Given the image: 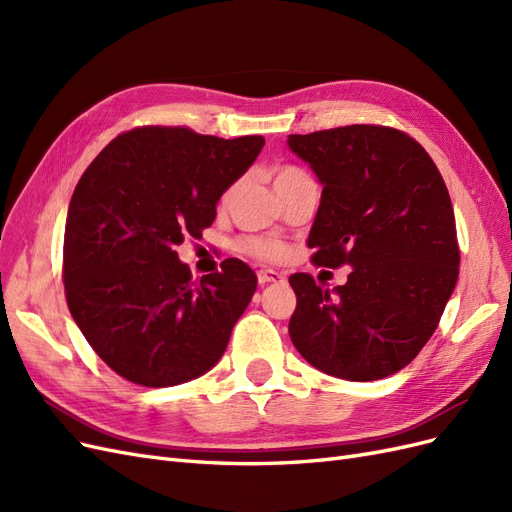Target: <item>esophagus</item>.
<instances>
[{"mask_svg": "<svg viewBox=\"0 0 512 512\" xmlns=\"http://www.w3.org/2000/svg\"><path fill=\"white\" fill-rule=\"evenodd\" d=\"M286 280V275L280 271H273V269H260L258 271V284L265 286V284H280Z\"/></svg>", "mask_w": 512, "mask_h": 512, "instance_id": "1", "label": "esophagus"}]
</instances>
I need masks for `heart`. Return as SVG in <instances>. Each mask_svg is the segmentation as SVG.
I'll list each match as a JSON object with an SVG mask.
<instances>
[{"mask_svg": "<svg viewBox=\"0 0 512 512\" xmlns=\"http://www.w3.org/2000/svg\"><path fill=\"white\" fill-rule=\"evenodd\" d=\"M305 173L301 168L297 166H277L273 170V183H284V181H290V179H297V177H303ZM239 250L250 254V256H256V258H275L282 254V247L273 243V241H267V239H258V237H247V239H241L239 241Z\"/></svg>", "mask_w": 512, "mask_h": 512, "instance_id": "heart-1", "label": "heart"}]
</instances>
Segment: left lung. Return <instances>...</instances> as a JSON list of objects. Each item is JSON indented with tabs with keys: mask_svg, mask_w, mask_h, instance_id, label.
Listing matches in <instances>:
<instances>
[{
	"mask_svg": "<svg viewBox=\"0 0 512 512\" xmlns=\"http://www.w3.org/2000/svg\"><path fill=\"white\" fill-rule=\"evenodd\" d=\"M322 198L307 245L320 267H352L333 290L290 275L288 333L303 359L352 382L404 369L436 331L459 275L451 196L412 136L386 126L290 134Z\"/></svg>",
	"mask_w": 512,
	"mask_h": 512,
	"instance_id": "8db88e82",
	"label": "left lung"
}]
</instances>
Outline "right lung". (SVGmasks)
Segmentation results:
<instances>
[{
  "label": "right lung",
  "mask_w": 512,
  "mask_h": 512,
  "mask_svg": "<svg viewBox=\"0 0 512 512\" xmlns=\"http://www.w3.org/2000/svg\"><path fill=\"white\" fill-rule=\"evenodd\" d=\"M262 136L145 126L119 134L76 183L64 235L70 314L89 346L134 384L190 382L222 359L256 292L239 258L192 282L177 245L215 220Z\"/></svg>",
  "instance_id": "1"
}]
</instances>
